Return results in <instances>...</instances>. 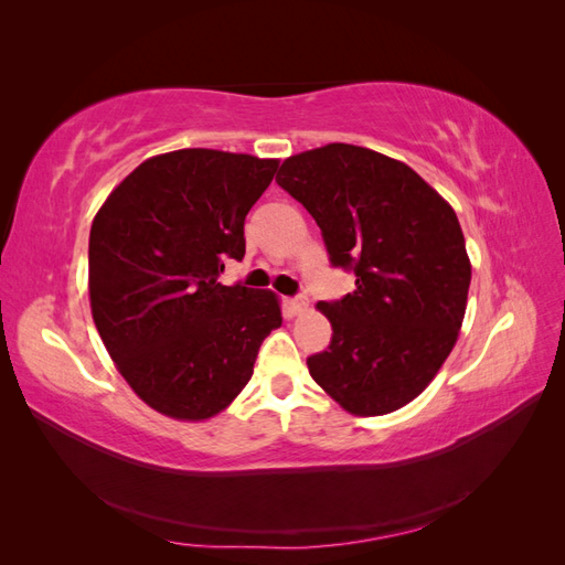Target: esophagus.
Wrapping results in <instances>:
<instances>
[{"instance_id":"34e87169","label":"esophagus","mask_w":565,"mask_h":565,"mask_svg":"<svg viewBox=\"0 0 565 565\" xmlns=\"http://www.w3.org/2000/svg\"><path fill=\"white\" fill-rule=\"evenodd\" d=\"M306 306H309V299L306 297H292V299H287V309H289V313H301V311H306Z\"/></svg>"}]
</instances>
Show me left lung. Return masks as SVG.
<instances>
[{"label":"left lung","instance_id":"left-lung-1","mask_svg":"<svg viewBox=\"0 0 565 565\" xmlns=\"http://www.w3.org/2000/svg\"><path fill=\"white\" fill-rule=\"evenodd\" d=\"M278 185L301 202L351 295L320 301L332 341L311 377L353 415H386L426 388L465 320L471 264L457 214L407 164L330 143L287 158Z\"/></svg>","mask_w":565,"mask_h":565}]
</instances>
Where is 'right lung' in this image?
<instances>
[{
	"label": "right lung",
	"mask_w": 565,
	"mask_h": 565,
	"mask_svg": "<svg viewBox=\"0 0 565 565\" xmlns=\"http://www.w3.org/2000/svg\"><path fill=\"white\" fill-rule=\"evenodd\" d=\"M278 160L207 148L150 158L119 183L89 233L96 330L158 413L207 419L249 382L282 316L273 292L221 285L243 262L245 216Z\"/></svg>",
	"instance_id": "right-lung-1"
}]
</instances>
